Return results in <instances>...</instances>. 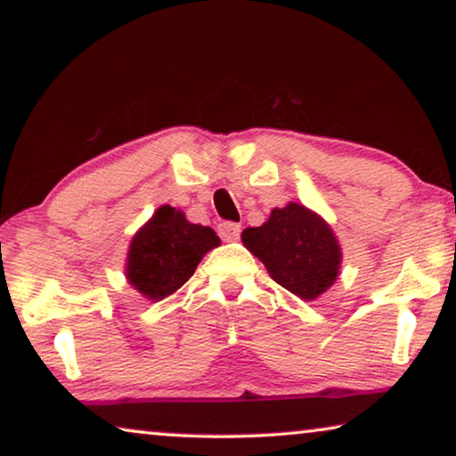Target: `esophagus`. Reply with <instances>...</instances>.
Segmentation results:
<instances>
[{"label": "esophagus", "mask_w": 456, "mask_h": 456, "mask_svg": "<svg viewBox=\"0 0 456 456\" xmlns=\"http://www.w3.org/2000/svg\"><path fill=\"white\" fill-rule=\"evenodd\" d=\"M219 235L223 241H235L240 240V233H241V225H237V223H231V221H223L219 223Z\"/></svg>", "instance_id": "1"}]
</instances>
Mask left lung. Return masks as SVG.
<instances>
[{"label":"left lung","mask_w":456,"mask_h":456,"mask_svg":"<svg viewBox=\"0 0 456 456\" xmlns=\"http://www.w3.org/2000/svg\"><path fill=\"white\" fill-rule=\"evenodd\" d=\"M241 241L276 281L303 301H314L336 282L342 248L315 210L298 202L274 208L260 227H248Z\"/></svg>","instance_id":"obj_1"}]
</instances>
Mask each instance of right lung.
Returning <instances> with one entry per match:
<instances>
[{"label":"right lung","mask_w":456,"mask_h":456,"mask_svg":"<svg viewBox=\"0 0 456 456\" xmlns=\"http://www.w3.org/2000/svg\"><path fill=\"white\" fill-rule=\"evenodd\" d=\"M216 246L221 240L213 229L190 223L180 208L163 205L133 235L126 281L147 301L158 303L186 284L205 254Z\"/></svg>","instance_id":"add662e5"}]
</instances>
